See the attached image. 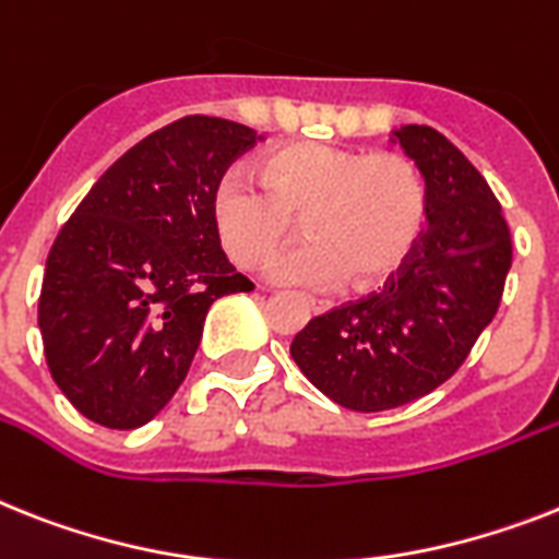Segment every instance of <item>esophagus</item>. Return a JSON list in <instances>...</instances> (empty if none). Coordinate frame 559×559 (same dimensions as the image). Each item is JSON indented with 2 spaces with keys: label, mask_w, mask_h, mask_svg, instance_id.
I'll return each instance as SVG.
<instances>
[{
  "label": "esophagus",
  "mask_w": 559,
  "mask_h": 559,
  "mask_svg": "<svg viewBox=\"0 0 559 559\" xmlns=\"http://www.w3.org/2000/svg\"><path fill=\"white\" fill-rule=\"evenodd\" d=\"M308 308H311L313 313H322V311H325V302H313V299H311V302H308Z\"/></svg>",
  "instance_id": "1"
}]
</instances>
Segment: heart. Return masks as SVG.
Instances as JSON below:
<instances>
[{"label": "heart", "instance_id": "heart-1", "mask_svg": "<svg viewBox=\"0 0 559 559\" xmlns=\"http://www.w3.org/2000/svg\"><path fill=\"white\" fill-rule=\"evenodd\" d=\"M248 170H228L211 197L219 246L239 269H262L297 237L308 242L271 265L283 285L357 290L389 283L417 248L428 216L426 179L417 163L394 151L294 142Z\"/></svg>", "mask_w": 559, "mask_h": 559}]
</instances>
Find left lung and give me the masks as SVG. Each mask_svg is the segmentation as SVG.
<instances>
[{
  "label": "left lung",
  "instance_id": "obj_1",
  "mask_svg": "<svg viewBox=\"0 0 559 559\" xmlns=\"http://www.w3.org/2000/svg\"><path fill=\"white\" fill-rule=\"evenodd\" d=\"M394 142L426 179L428 230L385 288L313 317L290 343L313 389L366 414L449 380L495 320L511 269L500 202L463 151L428 124H405Z\"/></svg>",
  "mask_w": 559,
  "mask_h": 559
}]
</instances>
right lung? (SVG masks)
Returning <instances> with one entry per match:
<instances>
[{
    "instance_id": "obj_1",
    "label": "right lung",
    "mask_w": 559,
    "mask_h": 559,
    "mask_svg": "<svg viewBox=\"0 0 559 559\" xmlns=\"http://www.w3.org/2000/svg\"><path fill=\"white\" fill-rule=\"evenodd\" d=\"M262 140L248 124L182 117L124 151L59 230L39 297L50 377L82 417L140 428L200 348L207 308L253 285L225 260L211 197Z\"/></svg>"
}]
</instances>
